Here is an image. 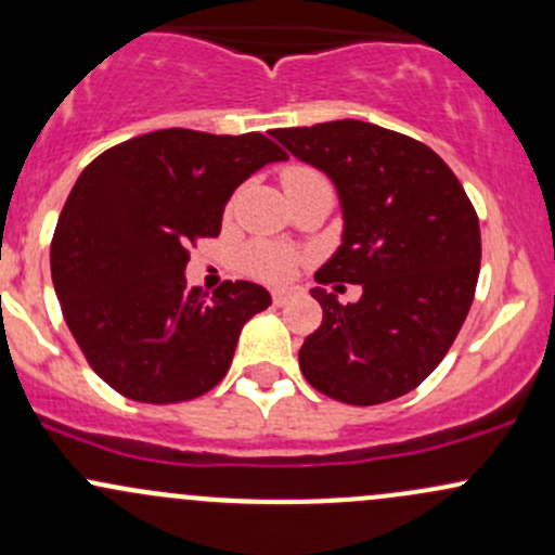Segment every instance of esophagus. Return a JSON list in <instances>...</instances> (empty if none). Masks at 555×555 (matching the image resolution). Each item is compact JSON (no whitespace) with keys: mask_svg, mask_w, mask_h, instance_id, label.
<instances>
[{"mask_svg":"<svg viewBox=\"0 0 555 555\" xmlns=\"http://www.w3.org/2000/svg\"><path fill=\"white\" fill-rule=\"evenodd\" d=\"M302 295V289L300 287H289V289H273L271 292V300H273V306L276 308H282V306H287V302H292V300H297V297Z\"/></svg>","mask_w":555,"mask_h":555,"instance_id":"esophagus-1","label":"esophagus"}]
</instances>
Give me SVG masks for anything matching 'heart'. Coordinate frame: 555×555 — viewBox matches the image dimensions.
I'll use <instances>...</instances> for the list:
<instances>
[{"label":"heart","instance_id":"obj_1","mask_svg":"<svg viewBox=\"0 0 555 555\" xmlns=\"http://www.w3.org/2000/svg\"><path fill=\"white\" fill-rule=\"evenodd\" d=\"M319 176L315 170L306 166H292L284 170V184H295V181H306ZM242 266H245L247 273L263 279V282H287V279L295 273L297 258L289 253V249L276 247V245H253L245 249L242 255Z\"/></svg>","mask_w":555,"mask_h":555}]
</instances>
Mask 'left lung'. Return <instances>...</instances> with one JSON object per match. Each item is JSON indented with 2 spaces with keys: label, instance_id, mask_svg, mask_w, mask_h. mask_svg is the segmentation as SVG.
Wrapping results in <instances>:
<instances>
[{
  "label": "left lung",
  "instance_id": "8db88e82",
  "mask_svg": "<svg viewBox=\"0 0 555 555\" xmlns=\"http://www.w3.org/2000/svg\"><path fill=\"white\" fill-rule=\"evenodd\" d=\"M273 139L334 181L343 245L315 271L324 321L300 347V369L339 403L379 405L416 389L459 337L482 260L479 218L435 150L405 133L332 120L273 129ZM361 283L343 307L326 283Z\"/></svg>",
  "mask_w": 555,
  "mask_h": 555
}]
</instances>
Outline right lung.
Returning a JSON list of instances; mask_svg holds the SVG:
<instances>
[{
  "mask_svg": "<svg viewBox=\"0 0 555 555\" xmlns=\"http://www.w3.org/2000/svg\"><path fill=\"white\" fill-rule=\"evenodd\" d=\"M287 152L263 133L163 129L115 144L70 189L52 284L89 366L137 403H181L227 376L242 326L271 306L253 282L186 287L189 245L221 234L242 181Z\"/></svg>",
  "mask_w": 555,
  "mask_h": 555,
  "instance_id": "add662e5",
  "label": "right lung"
}]
</instances>
